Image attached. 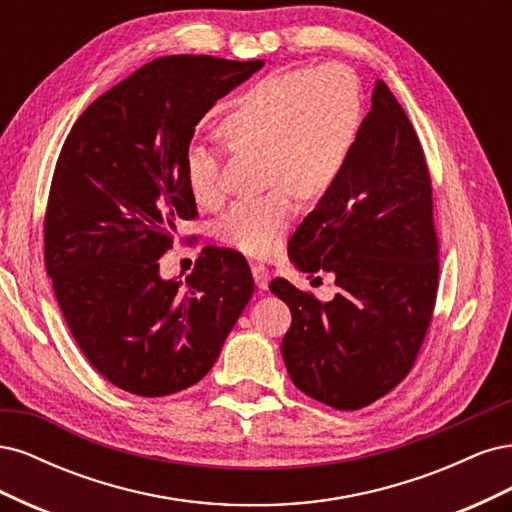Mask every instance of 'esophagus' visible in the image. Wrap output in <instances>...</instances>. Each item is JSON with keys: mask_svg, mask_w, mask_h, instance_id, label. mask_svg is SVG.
I'll list each match as a JSON object with an SVG mask.
<instances>
[{"mask_svg": "<svg viewBox=\"0 0 512 512\" xmlns=\"http://www.w3.org/2000/svg\"><path fill=\"white\" fill-rule=\"evenodd\" d=\"M252 275H254V282L260 290H267L269 286V269L265 265H252Z\"/></svg>", "mask_w": 512, "mask_h": 512, "instance_id": "34e87169", "label": "esophagus"}]
</instances>
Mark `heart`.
Segmentation results:
<instances>
[{
  "label": "heart",
  "instance_id": "1",
  "mask_svg": "<svg viewBox=\"0 0 512 512\" xmlns=\"http://www.w3.org/2000/svg\"><path fill=\"white\" fill-rule=\"evenodd\" d=\"M363 91L342 64L273 72L245 87L220 119L218 132L235 151H262L267 194L239 200L218 224V237L245 256L265 258L282 245L297 200H316L344 175L363 128ZM183 173L198 205L224 200V164L215 149L194 143Z\"/></svg>",
  "mask_w": 512,
  "mask_h": 512
}]
</instances>
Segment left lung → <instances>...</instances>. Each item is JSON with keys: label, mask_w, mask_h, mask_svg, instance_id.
<instances>
[{"label": "left lung", "mask_w": 512, "mask_h": 512, "mask_svg": "<svg viewBox=\"0 0 512 512\" xmlns=\"http://www.w3.org/2000/svg\"><path fill=\"white\" fill-rule=\"evenodd\" d=\"M440 243L421 141L386 83L344 175L288 243L305 273L329 271V303L273 280L292 314L282 356L299 391L335 410H359L391 393L421 352L438 294Z\"/></svg>", "instance_id": "1"}]
</instances>
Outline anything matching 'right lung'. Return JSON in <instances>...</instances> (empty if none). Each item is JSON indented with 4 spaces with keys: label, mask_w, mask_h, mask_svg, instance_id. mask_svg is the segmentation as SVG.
<instances>
[{
    "label": "right lung",
    "mask_w": 512,
    "mask_h": 512,
    "mask_svg": "<svg viewBox=\"0 0 512 512\" xmlns=\"http://www.w3.org/2000/svg\"><path fill=\"white\" fill-rule=\"evenodd\" d=\"M265 66L168 55L138 68L76 119L51 181L44 265L74 342L100 376L164 397L207 376L252 299L243 256L205 247L162 280L160 258L196 200L183 160L209 108Z\"/></svg>",
    "instance_id": "add662e5"
}]
</instances>
